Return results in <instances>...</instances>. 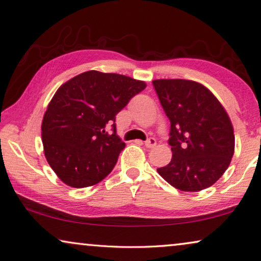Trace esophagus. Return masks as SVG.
I'll list each match as a JSON object with an SVG mask.
<instances>
[{
	"label": "esophagus",
	"instance_id": "34e87169",
	"mask_svg": "<svg viewBox=\"0 0 261 261\" xmlns=\"http://www.w3.org/2000/svg\"><path fill=\"white\" fill-rule=\"evenodd\" d=\"M144 146L147 148H154L156 146V140L154 138H149L146 142H144Z\"/></svg>",
	"mask_w": 261,
	"mask_h": 261
}]
</instances>
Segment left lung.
I'll return each instance as SVG.
<instances>
[{
	"label": "left lung",
	"mask_w": 261,
	"mask_h": 261,
	"mask_svg": "<svg viewBox=\"0 0 261 261\" xmlns=\"http://www.w3.org/2000/svg\"><path fill=\"white\" fill-rule=\"evenodd\" d=\"M170 121L172 158L158 172L182 191H199L222 177L234 151L233 127L217 98L202 84L186 79L153 82Z\"/></svg>",
	"instance_id": "1"
}]
</instances>
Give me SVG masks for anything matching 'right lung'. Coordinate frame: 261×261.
<instances>
[{
	"instance_id": "add662e5",
	"label": "right lung",
	"mask_w": 261,
	"mask_h": 261,
	"mask_svg": "<svg viewBox=\"0 0 261 261\" xmlns=\"http://www.w3.org/2000/svg\"><path fill=\"white\" fill-rule=\"evenodd\" d=\"M144 89L141 80L99 71L59 87L44 114L42 141L46 161L64 183L91 187L113 170L126 146L117 135L115 115Z\"/></svg>"
}]
</instances>
